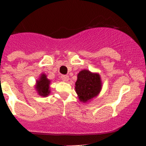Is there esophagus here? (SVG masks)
<instances>
[{
  "label": "esophagus",
  "instance_id": "esophagus-1",
  "mask_svg": "<svg viewBox=\"0 0 146 146\" xmlns=\"http://www.w3.org/2000/svg\"><path fill=\"white\" fill-rule=\"evenodd\" d=\"M61 78L63 81H68L69 80V77L68 75H62Z\"/></svg>",
  "mask_w": 146,
  "mask_h": 146
}]
</instances>
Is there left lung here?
I'll list each match as a JSON object with an SVG mask.
<instances>
[{"mask_svg":"<svg viewBox=\"0 0 146 146\" xmlns=\"http://www.w3.org/2000/svg\"><path fill=\"white\" fill-rule=\"evenodd\" d=\"M101 88L100 77L97 73L83 70L78 75L76 91L80 101L85 102L96 97L100 92Z\"/></svg>","mask_w":146,"mask_h":146,"instance_id":"left-lung-1","label":"left lung"}]
</instances>
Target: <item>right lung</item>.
<instances>
[{"label":"right lung","mask_w":146,"mask_h":146,"mask_svg":"<svg viewBox=\"0 0 146 146\" xmlns=\"http://www.w3.org/2000/svg\"><path fill=\"white\" fill-rule=\"evenodd\" d=\"M37 85L36 88L38 91L39 95L41 96L46 97L49 94V84L50 80L46 78V76L44 74L42 75L39 80H37Z\"/></svg>","instance_id":"add662e5"}]
</instances>
